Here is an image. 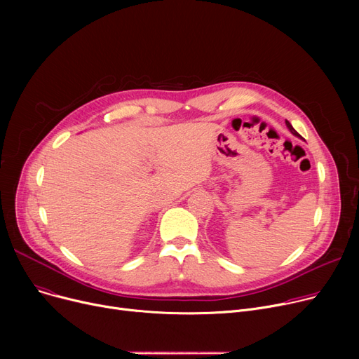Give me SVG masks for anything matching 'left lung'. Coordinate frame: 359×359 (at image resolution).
<instances>
[{
  "mask_svg": "<svg viewBox=\"0 0 359 359\" xmlns=\"http://www.w3.org/2000/svg\"><path fill=\"white\" fill-rule=\"evenodd\" d=\"M287 126H288V128H290V130H291V132H292V134H294V135H298V134H297V130H295V129H294V128H292V126H291V123H290V122H288V121H287Z\"/></svg>",
  "mask_w": 359,
  "mask_h": 359,
  "instance_id": "8db88e82",
  "label": "left lung"
}]
</instances>
